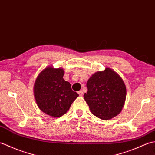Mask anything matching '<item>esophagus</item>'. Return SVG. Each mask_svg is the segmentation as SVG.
Wrapping results in <instances>:
<instances>
[{"label":"esophagus","mask_w":155,"mask_h":155,"mask_svg":"<svg viewBox=\"0 0 155 155\" xmlns=\"http://www.w3.org/2000/svg\"><path fill=\"white\" fill-rule=\"evenodd\" d=\"M78 94H79L80 96H83V91H78Z\"/></svg>","instance_id":"obj_1"}]
</instances>
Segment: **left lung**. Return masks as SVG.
<instances>
[{"label": "left lung", "mask_w": 155, "mask_h": 155, "mask_svg": "<svg viewBox=\"0 0 155 155\" xmlns=\"http://www.w3.org/2000/svg\"><path fill=\"white\" fill-rule=\"evenodd\" d=\"M88 91L84 98L94 116L109 120L119 114L126 100L127 89L124 81L110 68L98 71L88 79Z\"/></svg>", "instance_id": "8db88e82"}]
</instances>
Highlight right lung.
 I'll list each match as a JSON object with an SVG mask.
<instances>
[{"label": "right lung", "instance_id": "add662e5", "mask_svg": "<svg viewBox=\"0 0 155 155\" xmlns=\"http://www.w3.org/2000/svg\"><path fill=\"white\" fill-rule=\"evenodd\" d=\"M62 68L46 67L35 81L34 95L38 108L49 116L58 118L64 114L78 97L71 85L64 80Z\"/></svg>", "mask_w": 155, "mask_h": 155}]
</instances>
